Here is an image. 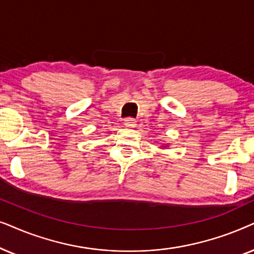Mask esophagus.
<instances>
[{
    "label": "esophagus",
    "instance_id": "esophagus-1",
    "mask_svg": "<svg viewBox=\"0 0 254 254\" xmlns=\"http://www.w3.org/2000/svg\"><path fill=\"white\" fill-rule=\"evenodd\" d=\"M136 123H137L136 120L132 117H127L124 120V125L127 127H136Z\"/></svg>",
    "mask_w": 254,
    "mask_h": 254
}]
</instances>
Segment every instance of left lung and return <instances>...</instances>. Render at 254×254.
I'll list each match as a JSON object with an SVG mask.
<instances>
[{"label":"left lung","instance_id":"8db88e82","mask_svg":"<svg viewBox=\"0 0 254 254\" xmlns=\"http://www.w3.org/2000/svg\"><path fill=\"white\" fill-rule=\"evenodd\" d=\"M164 147H165V146H164Z\"/></svg>","mask_w":254,"mask_h":254}]
</instances>
